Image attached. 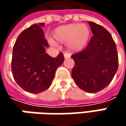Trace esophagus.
<instances>
[{"label": "esophagus", "instance_id": "esophagus-1", "mask_svg": "<svg viewBox=\"0 0 126 126\" xmlns=\"http://www.w3.org/2000/svg\"><path fill=\"white\" fill-rule=\"evenodd\" d=\"M64 58L65 59H67V58H70V55L69 54H68V53H64Z\"/></svg>", "mask_w": 126, "mask_h": 126}]
</instances>
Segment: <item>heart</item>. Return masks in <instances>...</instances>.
Wrapping results in <instances>:
<instances>
[{
    "instance_id": "b5f03b06",
    "label": "heart",
    "mask_w": 126,
    "mask_h": 126,
    "mask_svg": "<svg viewBox=\"0 0 126 126\" xmlns=\"http://www.w3.org/2000/svg\"><path fill=\"white\" fill-rule=\"evenodd\" d=\"M90 36V31L84 24H68L55 28L52 33L53 41L59 44H67L71 52H78L84 49ZM54 44L53 41H50Z\"/></svg>"
}]
</instances>
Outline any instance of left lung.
Masks as SVG:
<instances>
[{
	"label": "left lung",
	"mask_w": 126,
	"mask_h": 126,
	"mask_svg": "<svg viewBox=\"0 0 126 126\" xmlns=\"http://www.w3.org/2000/svg\"><path fill=\"white\" fill-rule=\"evenodd\" d=\"M88 24L93 36L85 49L71 56L75 62L71 76L80 89L95 93L112 82L118 68V57L111 34L93 22Z\"/></svg>",
	"instance_id": "8db88e82"
}]
</instances>
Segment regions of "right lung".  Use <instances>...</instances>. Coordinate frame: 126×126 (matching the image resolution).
I'll list each match as a JSON object with an SVG mask.
<instances>
[{
    "instance_id": "right-lung-1",
    "label": "right lung",
    "mask_w": 126,
    "mask_h": 126,
    "mask_svg": "<svg viewBox=\"0 0 126 126\" xmlns=\"http://www.w3.org/2000/svg\"><path fill=\"white\" fill-rule=\"evenodd\" d=\"M44 26V23L34 24L24 30L13 47L14 79L23 90L34 94L49 88L56 69L64 61L62 53L56 58L46 53L49 44L41 29Z\"/></svg>"
}]
</instances>
